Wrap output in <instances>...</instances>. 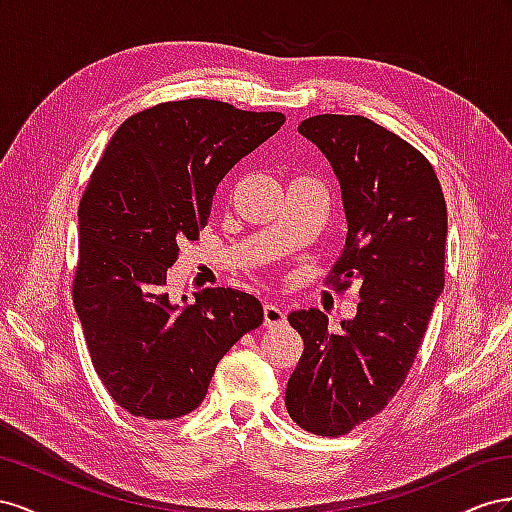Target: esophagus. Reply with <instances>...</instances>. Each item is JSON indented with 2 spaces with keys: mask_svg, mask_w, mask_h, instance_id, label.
<instances>
[{
  "mask_svg": "<svg viewBox=\"0 0 512 512\" xmlns=\"http://www.w3.org/2000/svg\"><path fill=\"white\" fill-rule=\"evenodd\" d=\"M285 309L281 304H272V302H268L266 306H264V326L266 328H279V326H283L285 324Z\"/></svg>",
  "mask_w": 512,
  "mask_h": 512,
  "instance_id": "34e87169",
  "label": "esophagus"
}]
</instances>
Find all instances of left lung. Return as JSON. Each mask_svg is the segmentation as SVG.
<instances>
[{
	"mask_svg": "<svg viewBox=\"0 0 512 512\" xmlns=\"http://www.w3.org/2000/svg\"><path fill=\"white\" fill-rule=\"evenodd\" d=\"M298 133L341 184L347 238L330 281H358L360 302L337 334L319 309L289 313L304 352L285 405L298 427L337 437L382 412L405 382L444 289L448 214L429 160L384 126L326 113Z\"/></svg>",
	"mask_w": 512,
	"mask_h": 512,
	"instance_id": "obj_1",
	"label": "left lung"
}]
</instances>
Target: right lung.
<instances>
[{"instance_id": "obj_1", "label": "right lung", "mask_w": 512, "mask_h": 512, "mask_svg": "<svg viewBox=\"0 0 512 512\" xmlns=\"http://www.w3.org/2000/svg\"><path fill=\"white\" fill-rule=\"evenodd\" d=\"M283 113L227 102H163L111 137L79 206L75 309L94 369L128 414L171 420L206 399L210 379L264 306L231 287L173 302L167 270L208 225L216 186L270 139Z\"/></svg>"}]
</instances>
